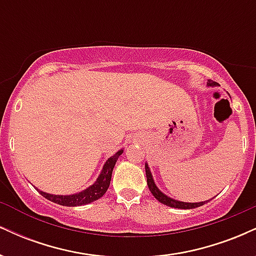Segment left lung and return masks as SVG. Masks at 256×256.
Returning <instances> with one entry per match:
<instances>
[{
    "mask_svg": "<svg viewBox=\"0 0 256 256\" xmlns=\"http://www.w3.org/2000/svg\"><path fill=\"white\" fill-rule=\"evenodd\" d=\"M207 85L208 86H216V82L208 80ZM146 184H148V188L149 190H150V192L152 194V196H154L158 202L168 206V207L179 208V210H192V208H198L200 206H204V204H207V202L210 201V200H208V201L195 202V204H194V202H183V201H178V200L171 198L170 196L165 195V194L161 192V190L156 186L154 179H152V174L150 172V168H149L148 164H146Z\"/></svg>",
    "mask_w": 256,
    "mask_h": 256,
    "instance_id": "8db88e82",
    "label": "left lung"
}]
</instances>
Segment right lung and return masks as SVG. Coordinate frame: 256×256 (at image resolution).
Returning a JSON list of instances; mask_svg holds the SVG:
<instances>
[{
  "label": "right lung",
  "instance_id": "add662e5",
  "mask_svg": "<svg viewBox=\"0 0 256 256\" xmlns=\"http://www.w3.org/2000/svg\"><path fill=\"white\" fill-rule=\"evenodd\" d=\"M122 152H124V149H120V150L116 152L113 156H110L107 161H106L104 167H102V171L98 174L95 183L90 185L89 188H86L83 192L72 194V195H52V194L40 192V189H37L38 192H40L43 198L49 200V201L61 206H66V207H77V206L91 204V202L101 198L106 194V192H107L108 186H110V184L112 172H113L116 160H118V158L122 154Z\"/></svg>",
  "mask_w": 256,
  "mask_h": 256
}]
</instances>
